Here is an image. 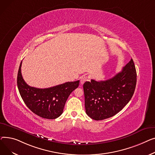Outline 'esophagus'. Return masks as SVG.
Returning a JSON list of instances; mask_svg holds the SVG:
<instances>
[{
    "instance_id": "1",
    "label": "esophagus",
    "mask_w": 155,
    "mask_h": 155,
    "mask_svg": "<svg viewBox=\"0 0 155 155\" xmlns=\"http://www.w3.org/2000/svg\"><path fill=\"white\" fill-rule=\"evenodd\" d=\"M88 79V78L86 76H83V77L81 78V80H80V82H81V84H83Z\"/></svg>"
}]
</instances>
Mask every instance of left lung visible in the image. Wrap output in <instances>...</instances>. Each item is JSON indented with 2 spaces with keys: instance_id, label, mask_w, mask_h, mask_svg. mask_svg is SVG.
<instances>
[{
  "instance_id": "1",
  "label": "left lung",
  "mask_w": 155,
  "mask_h": 155,
  "mask_svg": "<svg viewBox=\"0 0 155 155\" xmlns=\"http://www.w3.org/2000/svg\"><path fill=\"white\" fill-rule=\"evenodd\" d=\"M136 84V71L132 59L110 79L86 81L83 84L86 114L97 121L114 116L129 103Z\"/></svg>"
}]
</instances>
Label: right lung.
<instances>
[{"mask_svg":"<svg viewBox=\"0 0 155 155\" xmlns=\"http://www.w3.org/2000/svg\"><path fill=\"white\" fill-rule=\"evenodd\" d=\"M21 66L22 61L18 71L17 83L26 106L34 113L45 119L53 120L60 116L69 96L78 87L79 81L44 89L31 87L22 78Z\"/></svg>","mask_w":155,"mask_h":155,"instance_id":"1","label":"right lung"}]
</instances>
